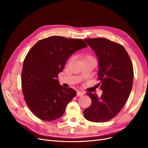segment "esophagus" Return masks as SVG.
I'll return each instance as SVG.
<instances>
[{
  "label": "esophagus",
  "instance_id": "obj_1",
  "mask_svg": "<svg viewBox=\"0 0 148 148\" xmlns=\"http://www.w3.org/2000/svg\"><path fill=\"white\" fill-rule=\"evenodd\" d=\"M83 95H84V92H80V91H77V97H82Z\"/></svg>",
  "mask_w": 148,
  "mask_h": 148
}]
</instances>
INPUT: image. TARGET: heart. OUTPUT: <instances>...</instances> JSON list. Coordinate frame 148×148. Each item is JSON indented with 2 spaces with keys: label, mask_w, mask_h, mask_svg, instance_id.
I'll return each mask as SVG.
<instances>
[{
  "label": "heart",
  "mask_w": 148,
  "mask_h": 148,
  "mask_svg": "<svg viewBox=\"0 0 148 148\" xmlns=\"http://www.w3.org/2000/svg\"><path fill=\"white\" fill-rule=\"evenodd\" d=\"M88 58H92V59H94V58H93L91 56H90V55H88V56H86V57H85V58L84 59H88ZM72 59H73V58H71V59H69V60H72Z\"/></svg>",
  "instance_id": "heart-1"
}]
</instances>
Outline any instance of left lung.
<instances>
[{
  "label": "left lung",
  "mask_w": 148,
  "mask_h": 148,
  "mask_svg": "<svg viewBox=\"0 0 148 148\" xmlns=\"http://www.w3.org/2000/svg\"><path fill=\"white\" fill-rule=\"evenodd\" d=\"M95 51L99 62L97 84L103 90L101 97L88 92L92 100L84 111L88 121L105 122L112 119L125 105L133 86L132 62L123 47L103 38L84 40Z\"/></svg>",
  "instance_id": "8db88e82"
}]
</instances>
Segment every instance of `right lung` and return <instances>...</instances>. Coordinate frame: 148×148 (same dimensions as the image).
I'll use <instances>...</instances> for the list:
<instances>
[{
	"instance_id": "add662e5",
	"label": "right lung",
	"mask_w": 148,
	"mask_h": 148,
	"mask_svg": "<svg viewBox=\"0 0 148 148\" xmlns=\"http://www.w3.org/2000/svg\"><path fill=\"white\" fill-rule=\"evenodd\" d=\"M86 47L82 39L53 36L39 41L27 53L23 65L21 88L27 106L37 118L52 121L63 116L77 92L59 84L58 74L73 53Z\"/></svg>"
}]
</instances>
